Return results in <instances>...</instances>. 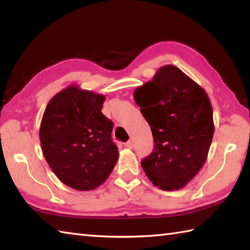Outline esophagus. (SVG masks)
<instances>
[{
    "label": "esophagus",
    "instance_id": "1",
    "mask_svg": "<svg viewBox=\"0 0 250 250\" xmlns=\"http://www.w3.org/2000/svg\"><path fill=\"white\" fill-rule=\"evenodd\" d=\"M125 147H126V148H133V143H132L131 141H129V142H126L125 144Z\"/></svg>",
    "mask_w": 250,
    "mask_h": 250
}]
</instances>
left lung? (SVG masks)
Wrapping results in <instances>:
<instances>
[{"mask_svg":"<svg viewBox=\"0 0 250 250\" xmlns=\"http://www.w3.org/2000/svg\"><path fill=\"white\" fill-rule=\"evenodd\" d=\"M155 147L141 164L162 190L184 188L205 163L215 131L213 108L200 84L174 65L159 68L134 91Z\"/></svg>","mask_w":250,"mask_h":250,"instance_id":"1","label":"left lung"}]
</instances>
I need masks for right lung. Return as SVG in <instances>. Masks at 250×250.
I'll list each match as a JSON object with an SVG mask.
<instances>
[{"instance_id": "right-lung-1", "label": "right lung", "mask_w": 250, "mask_h": 250, "mask_svg": "<svg viewBox=\"0 0 250 250\" xmlns=\"http://www.w3.org/2000/svg\"><path fill=\"white\" fill-rule=\"evenodd\" d=\"M103 94L71 84L47 104L40 128L42 150L52 172L75 190L98 188L108 178L119 152L113 122L103 115Z\"/></svg>"}]
</instances>
